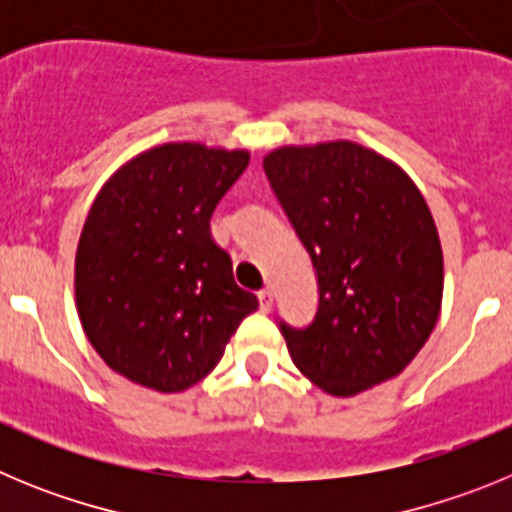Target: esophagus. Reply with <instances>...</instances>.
<instances>
[{
	"mask_svg": "<svg viewBox=\"0 0 512 512\" xmlns=\"http://www.w3.org/2000/svg\"><path fill=\"white\" fill-rule=\"evenodd\" d=\"M259 302H261V310L269 312L271 305H274V292H271L269 287L261 289V292H259Z\"/></svg>",
	"mask_w": 512,
	"mask_h": 512,
	"instance_id": "1",
	"label": "esophagus"
}]
</instances>
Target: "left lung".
<instances>
[{
  "mask_svg": "<svg viewBox=\"0 0 512 512\" xmlns=\"http://www.w3.org/2000/svg\"><path fill=\"white\" fill-rule=\"evenodd\" d=\"M264 171L318 274L315 320L282 323L295 366L336 397L397 377L436 328L443 297L441 241L420 189L351 140L274 148Z\"/></svg>",
  "mask_w": 512,
  "mask_h": 512,
  "instance_id": "1",
  "label": "left lung"
}]
</instances>
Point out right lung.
I'll list each match as a JSON object with an SVG mask.
<instances>
[{
  "label": "right lung",
  "instance_id": "obj_1",
  "mask_svg": "<svg viewBox=\"0 0 512 512\" xmlns=\"http://www.w3.org/2000/svg\"><path fill=\"white\" fill-rule=\"evenodd\" d=\"M248 151L164 143L99 189L76 248V310L104 364L156 392H184L223 359L259 300L212 241L217 202Z\"/></svg>",
  "mask_w": 512,
  "mask_h": 512
}]
</instances>
